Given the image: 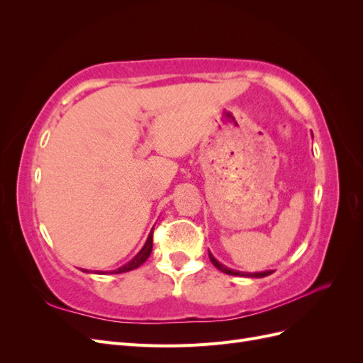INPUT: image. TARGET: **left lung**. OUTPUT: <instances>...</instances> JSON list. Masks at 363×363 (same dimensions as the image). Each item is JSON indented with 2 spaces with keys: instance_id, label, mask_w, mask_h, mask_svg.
Masks as SVG:
<instances>
[{
  "instance_id": "1",
  "label": "left lung",
  "mask_w": 363,
  "mask_h": 363,
  "mask_svg": "<svg viewBox=\"0 0 363 363\" xmlns=\"http://www.w3.org/2000/svg\"><path fill=\"white\" fill-rule=\"evenodd\" d=\"M208 259L215 265V268H218L219 271H223L224 274H228V276H238V277H256V279H262V277H267L269 274H272V271H263V272H240V271H235V269H230L227 267H224L223 263H219L211 251H208Z\"/></svg>"
}]
</instances>
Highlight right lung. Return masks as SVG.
I'll return each instance as SVG.
<instances>
[{
    "instance_id": "right-lung-1",
    "label": "right lung",
    "mask_w": 363,
    "mask_h": 363,
    "mask_svg": "<svg viewBox=\"0 0 363 363\" xmlns=\"http://www.w3.org/2000/svg\"><path fill=\"white\" fill-rule=\"evenodd\" d=\"M151 250H152V230H151V233L148 235V239H147L145 245L142 247V250L138 252V255L133 259H131L128 263H125L124 267H121V268L113 269V271H96L95 274H121V272H127V271H131V269H136L138 267H140L142 263H144L150 257ZM83 271L84 272H89L87 269H83Z\"/></svg>"
}]
</instances>
